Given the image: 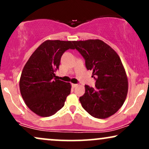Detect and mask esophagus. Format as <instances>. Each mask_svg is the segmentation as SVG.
<instances>
[{
  "mask_svg": "<svg viewBox=\"0 0 149 149\" xmlns=\"http://www.w3.org/2000/svg\"><path fill=\"white\" fill-rule=\"evenodd\" d=\"M77 84H73V83H72V84H71V86H72V88H76V87L77 86Z\"/></svg>",
  "mask_w": 149,
  "mask_h": 149,
  "instance_id": "34e87169",
  "label": "esophagus"
}]
</instances>
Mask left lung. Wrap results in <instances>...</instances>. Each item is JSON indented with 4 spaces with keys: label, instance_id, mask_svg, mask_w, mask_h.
Listing matches in <instances>:
<instances>
[{
    "label": "left lung",
    "instance_id": "obj_1",
    "mask_svg": "<svg viewBox=\"0 0 149 149\" xmlns=\"http://www.w3.org/2000/svg\"><path fill=\"white\" fill-rule=\"evenodd\" d=\"M73 44L96 80L95 88L85 85V94L79 98L80 104L93 117L107 118L120 109L127 95V76L120 58L99 39L74 41Z\"/></svg>",
    "mask_w": 149,
    "mask_h": 149
}]
</instances>
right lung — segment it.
<instances>
[{
  "label": "right lung",
  "instance_id": "right-lung-1",
  "mask_svg": "<svg viewBox=\"0 0 149 149\" xmlns=\"http://www.w3.org/2000/svg\"><path fill=\"white\" fill-rule=\"evenodd\" d=\"M74 41L45 40L26 63L19 80L20 92L26 105L38 116L49 117L64 107L71 92L70 83L59 80V69L63 53L74 49Z\"/></svg>",
  "mask_w": 149,
  "mask_h": 149
}]
</instances>
